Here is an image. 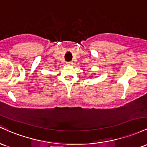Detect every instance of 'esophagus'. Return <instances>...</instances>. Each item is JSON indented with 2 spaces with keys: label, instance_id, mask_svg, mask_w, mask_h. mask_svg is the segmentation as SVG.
Returning <instances> with one entry per match:
<instances>
[{
  "label": "esophagus",
  "instance_id": "1",
  "mask_svg": "<svg viewBox=\"0 0 147 147\" xmlns=\"http://www.w3.org/2000/svg\"><path fill=\"white\" fill-rule=\"evenodd\" d=\"M67 65H71V64H73V62H67Z\"/></svg>",
  "mask_w": 147,
  "mask_h": 147
}]
</instances>
